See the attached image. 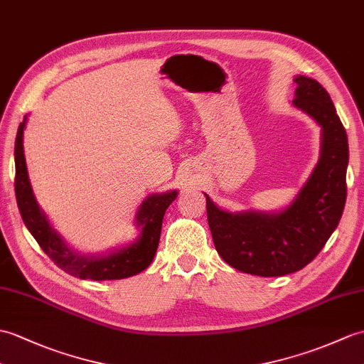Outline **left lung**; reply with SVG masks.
<instances>
[{"label": "left lung", "instance_id": "8db88e82", "mask_svg": "<svg viewBox=\"0 0 364 364\" xmlns=\"http://www.w3.org/2000/svg\"><path fill=\"white\" fill-rule=\"evenodd\" d=\"M293 105L321 127V156L310 178L281 213L231 214L206 193L208 223L218 255L243 273L273 277L302 269L324 248L346 205L348 134L328 92L321 83L298 75Z\"/></svg>", "mask_w": 364, "mask_h": 364}]
</instances>
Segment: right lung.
I'll return each mask as SVG.
<instances>
[{"label":"right lung","instance_id":"obj_1","mask_svg":"<svg viewBox=\"0 0 364 364\" xmlns=\"http://www.w3.org/2000/svg\"><path fill=\"white\" fill-rule=\"evenodd\" d=\"M24 127L26 117L20 124L15 139V196L24 225L45 255L68 274L91 281H112L144 272L151 264L158 250L166 209L176 198L178 192L154 193L142 201L136 213V226L141 232L133 243L105 256H82L66 247L60 235L50 228L45 213L40 210L33 197L23 151Z\"/></svg>","mask_w":364,"mask_h":364}]
</instances>
